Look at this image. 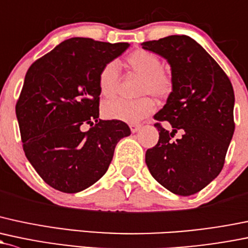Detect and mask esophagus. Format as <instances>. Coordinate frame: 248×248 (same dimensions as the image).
Returning a JSON list of instances; mask_svg holds the SVG:
<instances>
[{"mask_svg": "<svg viewBox=\"0 0 248 248\" xmlns=\"http://www.w3.org/2000/svg\"><path fill=\"white\" fill-rule=\"evenodd\" d=\"M129 128H131L132 133H137L140 128H141V124H129Z\"/></svg>", "mask_w": 248, "mask_h": 248, "instance_id": "obj_1", "label": "esophagus"}]
</instances>
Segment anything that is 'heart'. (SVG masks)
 <instances>
[{"label": "heart", "mask_w": 248, "mask_h": 248, "mask_svg": "<svg viewBox=\"0 0 248 248\" xmlns=\"http://www.w3.org/2000/svg\"><path fill=\"white\" fill-rule=\"evenodd\" d=\"M126 65L129 70L141 76L138 88V95L144 96L133 101L113 98L103 103V115L111 120L137 124L152 114L155 103L148 96H155L159 100H166L174 89V79L171 70L161 65V59L155 52L148 49H135L126 57ZM119 66L115 62L104 64L98 74V89L104 97H111L119 88Z\"/></svg>", "instance_id": "1"}]
</instances>
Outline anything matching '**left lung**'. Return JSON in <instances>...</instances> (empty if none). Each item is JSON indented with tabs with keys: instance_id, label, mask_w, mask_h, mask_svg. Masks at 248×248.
Returning a JSON list of instances; mask_svg holds the SVG:
<instances>
[{
	"instance_id": "1",
	"label": "left lung",
	"mask_w": 248,
	"mask_h": 248,
	"mask_svg": "<svg viewBox=\"0 0 248 248\" xmlns=\"http://www.w3.org/2000/svg\"><path fill=\"white\" fill-rule=\"evenodd\" d=\"M142 48L168 59L174 89L155 115L158 144L146 151L153 178L181 196L196 194L218 176L233 138L234 90L227 75L194 39L170 35ZM169 121L172 131L160 124ZM177 131L182 133L173 140Z\"/></svg>"
}]
</instances>
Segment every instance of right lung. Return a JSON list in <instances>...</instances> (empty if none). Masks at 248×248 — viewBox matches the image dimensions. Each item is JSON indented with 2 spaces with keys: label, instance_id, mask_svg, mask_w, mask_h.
<instances>
[{
  "label": "right lung",
  "instance_id": "obj_1",
  "mask_svg": "<svg viewBox=\"0 0 248 248\" xmlns=\"http://www.w3.org/2000/svg\"><path fill=\"white\" fill-rule=\"evenodd\" d=\"M128 43L71 38L28 69L16 102L25 155L53 189L75 194L108 170L120 139L131 134L119 120L98 119V74ZM90 124L89 131L81 126Z\"/></svg>",
  "mask_w": 248,
  "mask_h": 248
}]
</instances>
